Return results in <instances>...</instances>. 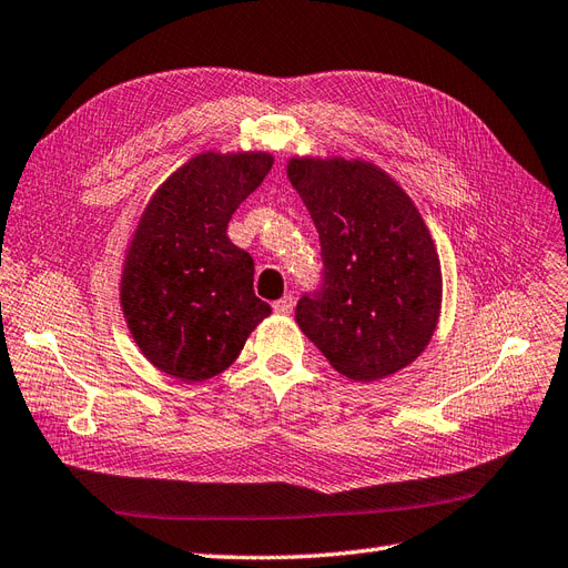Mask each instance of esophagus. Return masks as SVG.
Returning <instances> with one entry per match:
<instances>
[{
    "instance_id": "1",
    "label": "esophagus",
    "mask_w": 568,
    "mask_h": 568,
    "mask_svg": "<svg viewBox=\"0 0 568 568\" xmlns=\"http://www.w3.org/2000/svg\"><path fill=\"white\" fill-rule=\"evenodd\" d=\"M293 307H295V297L293 295H285L278 302H273V312L275 314H290V312H293Z\"/></svg>"
}]
</instances>
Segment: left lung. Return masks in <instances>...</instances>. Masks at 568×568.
I'll use <instances>...</instances> for the list:
<instances>
[{
	"label": "left lung",
	"instance_id": "obj_1",
	"mask_svg": "<svg viewBox=\"0 0 568 568\" xmlns=\"http://www.w3.org/2000/svg\"><path fill=\"white\" fill-rule=\"evenodd\" d=\"M322 244V283L295 318L333 369L355 382L396 374L425 351L442 307L429 230L386 172L359 160H290Z\"/></svg>",
	"mask_w": 568,
	"mask_h": 568
}]
</instances>
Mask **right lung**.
I'll return each mask as SVG.
<instances>
[{
    "mask_svg": "<svg viewBox=\"0 0 568 568\" xmlns=\"http://www.w3.org/2000/svg\"><path fill=\"white\" fill-rule=\"evenodd\" d=\"M268 153H203L160 184L129 244L122 310L141 353L174 379L206 382L237 359L271 314L254 295V258L227 237L264 182Z\"/></svg>",
    "mask_w": 568,
    "mask_h": 568,
    "instance_id": "1",
    "label": "right lung"
}]
</instances>
